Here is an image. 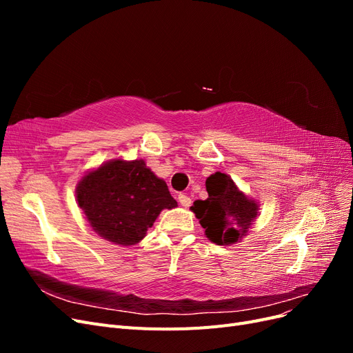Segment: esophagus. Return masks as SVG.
Here are the masks:
<instances>
[{
    "label": "esophagus",
    "instance_id": "1",
    "mask_svg": "<svg viewBox=\"0 0 353 353\" xmlns=\"http://www.w3.org/2000/svg\"><path fill=\"white\" fill-rule=\"evenodd\" d=\"M178 200L181 203V206H184V208H190L191 206V199L187 194H179Z\"/></svg>",
    "mask_w": 353,
    "mask_h": 353
}]
</instances>
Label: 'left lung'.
<instances>
[{
    "instance_id": "obj_1",
    "label": "left lung",
    "mask_w": 353,
    "mask_h": 353,
    "mask_svg": "<svg viewBox=\"0 0 353 353\" xmlns=\"http://www.w3.org/2000/svg\"><path fill=\"white\" fill-rule=\"evenodd\" d=\"M209 197L196 200L190 209L196 213L206 237L218 245H231L248 234L259 215L258 201L249 199L230 175L215 172L206 179Z\"/></svg>"
}]
</instances>
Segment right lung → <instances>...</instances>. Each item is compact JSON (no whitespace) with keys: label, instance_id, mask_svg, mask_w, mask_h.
Instances as JSON below:
<instances>
[{"label":"right lung","instance_id":"add662e5","mask_svg":"<svg viewBox=\"0 0 353 353\" xmlns=\"http://www.w3.org/2000/svg\"><path fill=\"white\" fill-rule=\"evenodd\" d=\"M77 200L91 228L121 245L140 243L159 213L176 206L165 181L141 159H114L83 175Z\"/></svg>","mask_w":353,"mask_h":353}]
</instances>
